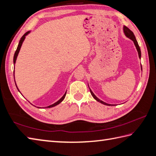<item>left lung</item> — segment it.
<instances>
[{"label":"left lung","mask_w":156,"mask_h":156,"mask_svg":"<svg viewBox=\"0 0 156 156\" xmlns=\"http://www.w3.org/2000/svg\"><path fill=\"white\" fill-rule=\"evenodd\" d=\"M123 30H124V33L126 37H128V38H129V39H131L132 41L133 42V44H134V45H135V46H136V49H137V52H138L139 58H141V50H140V46H139L138 43H137V41H136V37H135V36H134V34H133V32H132V30H130L129 29L128 27H126V26H124V27H123ZM141 69H142V65H141ZM88 87H89V86H88ZM90 93H91V94H92V96H93L94 98L96 100H97L98 102L102 103V104H104V105H106V106H113V105H114V104H107V103H106V102H103V101H102L101 100H100V99L98 98H97V97L96 96V95L94 94L93 93V92L91 90H90Z\"/></svg>","instance_id":"obj_1"}]
</instances>
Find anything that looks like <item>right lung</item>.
Returning <instances> with one entry per match:
<instances>
[{"label":"right lung","instance_id":"add662e5","mask_svg":"<svg viewBox=\"0 0 156 156\" xmlns=\"http://www.w3.org/2000/svg\"><path fill=\"white\" fill-rule=\"evenodd\" d=\"M30 31H28V32H27L26 33H25V34L23 36V37H21L19 43V45H18V47H17V48H16V52H15V53H14V58H13L14 65L15 64V63H16V58H17L18 54H19V52H20V48H21V46H22V44H23V42H24V41L25 38H26V36H27V35H28L29 33H30ZM14 82H15V85H16V88H17L18 90H19V91L20 92V90H19V88H18V87H17V86H16V82H15V78H14ZM20 94H21V93H20ZM66 92H65V94H64L63 95V96L61 98H60L58 101H57L56 102H55V103L53 104H52V105H50V106H46V107H42V108H52V107H54V106H56V105H58V104H59L60 102H62V100L64 99L65 96H66ZM37 108H41V107H37Z\"/></svg>","mask_w":156,"mask_h":156}]
</instances>
